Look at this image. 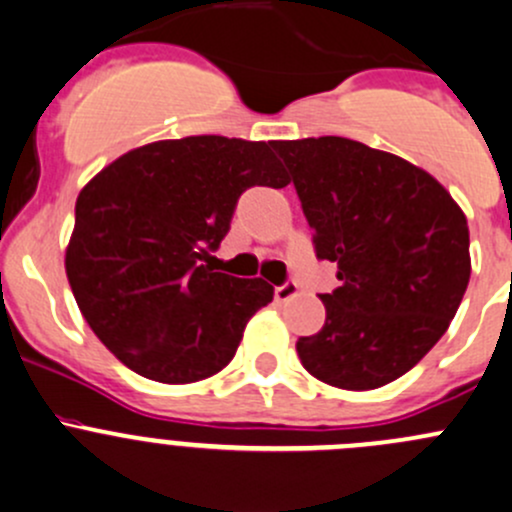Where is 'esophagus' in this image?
Returning <instances> with one entry per match:
<instances>
[{
    "label": "esophagus",
    "instance_id": "obj_1",
    "mask_svg": "<svg viewBox=\"0 0 512 512\" xmlns=\"http://www.w3.org/2000/svg\"><path fill=\"white\" fill-rule=\"evenodd\" d=\"M298 295V283L295 281H286L283 286H278L276 291H273V298L278 300V303H286V300H291Z\"/></svg>",
    "mask_w": 512,
    "mask_h": 512
}]
</instances>
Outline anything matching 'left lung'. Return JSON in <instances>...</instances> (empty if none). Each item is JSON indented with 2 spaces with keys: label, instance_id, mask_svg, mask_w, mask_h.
Here are the masks:
<instances>
[{
  "label": "left lung",
  "instance_id": "left-lung-1",
  "mask_svg": "<svg viewBox=\"0 0 512 512\" xmlns=\"http://www.w3.org/2000/svg\"><path fill=\"white\" fill-rule=\"evenodd\" d=\"M315 231L337 263L325 325L295 342L320 382L365 392L409 372L449 330L471 278L468 224L429 172L357 140H276Z\"/></svg>",
  "mask_w": 512,
  "mask_h": 512
}]
</instances>
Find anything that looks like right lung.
<instances>
[{
    "mask_svg": "<svg viewBox=\"0 0 512 512\" xmlns=\"http://www.w3.org/2000/svg\"><path fill=\"white\" fill-rule=\"evenodd\" d=\"M288 182L271 142L221 135L150 142L103 167L78 194L66 249L73 298L98 340L155 382L224 370L273 288L199 261L219 249L246 189Z\"/></svg>",
    "mask_w": 512,
    "mask_h": 512,
    "instance_id": "add662e5",
    "label": "right lung"
}]
</instances>
